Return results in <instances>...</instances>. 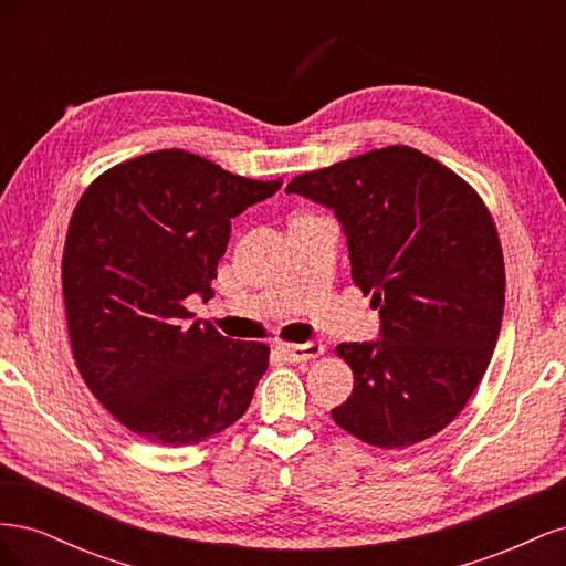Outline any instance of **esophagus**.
<instances>
[{
	"label": "esophagus",
	"instance_id": "esophagus-1",
	"mask_svg": "<svg viewBox=\"0 0 566 566\" xmlns=\"http://www.w3.org/2000/svg\"><path fill=\"white\" fill-rule=\"evenodd\" d=\"M281 354L287 358L290 364H300V361H312V358L321 356L325 347L321 342H304V345H281Z\"/></svg>",
	"mask_w": 566,
	"mask_h": 566
}]
</instances>
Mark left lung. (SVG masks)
<instances>
[{
  "instance_id": "left-lung-1",
  "label": "left lung",
  "mask_w": 566,
  "mask_h": 566,
  "mask_svg": "<svg viewBox=\"0 0 566 566\" xmlns=\"http://www.w3.org/2000/svg\"><path fill=\"white\" fill-rule=\"evenodd\" d=\"M285 193L333 210L352 279L380 310L378 339L337 347L354 389L333 420L380 449L441 432L482 382L501 333L505 266L486 205L408 146L300 175Z\"/></svg>"
}]
</instances>
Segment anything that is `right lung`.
I'll use <instances>...</instances> for the list:
<instances>
[{"mask_svg": "<svg viewBox=\"0 0 566 566\" xmlns=\"http://www.w3.org/2000/svg\"><path fill=\"white\" fill-rule=\"evenodd\" d=\"M279 188L167 148L80 198L63 250L67 335L84 382L134 434L191 447L248 410L269 347L224 337L184 302L212 297L231 219Z\"/></svg>", "mask_w": 566, "mask_h": 566, "instance_id": "right-lung-1", "label": "right lung"}]
</instances>
